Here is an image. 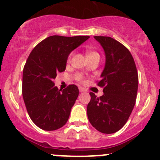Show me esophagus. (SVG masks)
<instances>
[{
    "label": "esophagus",
    "mask_w": 160,
    "mask_h": 160,
    "mask_svg": "<svg viewBox=\"0 0 160 160\" xmlns=\"http://www.w3.org/2000/svg\"><path fill=\"white\" fill-rule=\"evenodd\" d=\"M79 90H80V92H84L85 91V89L83 88H79Z\"/></svg>",
    "instance_id": "obj_1"
}]
</instances>
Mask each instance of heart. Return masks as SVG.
<instances>
[{"label":"heart","instance_id":"heart-1","mask_svg":"<svg viewBox=\"0 0 160 160\" xmlns=\"http://www.w3.org/2000/svg\"><path fill=\"white\" fill-rule=\"evenodd\" d=\"M72 53H70V54L69 55L68 59H67V61H68V62H69V61H70L71 57H72ZM99 56V54H98L97 52L92 51V50H88V51H87V56H88V57H89V56ZM74 77H75L76 80H77V81H79V82H81V83H82V82L84 81V80H83V75H82L81 73H80V72L75 74Z\"/></svg>","mask_w":160,"mask_h":160}]
</instances>
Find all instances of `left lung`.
<instances>
[{
    "label": "left lung",
    "mask_w": 160,
    "mask_h": 160,
    "mask_svg": "<svg viewBox=\"0 0 160 160\" xmlns=\"http://www.w3.org/2000/svg\"><path fill=\"white\" fill-rule=\"evenodd\" d=\"M104 50L106 63L98 81L104 88L100 98L90 92L88 116L92 126L104 134L118 132L125 125L135 106L138 76L130 51L117 40L94 36Z\"/></svg>",
    "instance_id": "1"
}]
</instances>
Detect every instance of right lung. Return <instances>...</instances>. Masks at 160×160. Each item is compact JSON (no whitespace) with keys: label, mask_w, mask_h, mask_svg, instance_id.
Masks as SVG:
<instances>
[{"label":"right lung","mask_w":160,"mask_h":160,"mask_svg":"<svg viewBox=\"0 0 160 160\" xmlns=\"http://www.w3.org/2000/svg\"><path fill=\"white\" fill-rule=\"evenodd\" d=\"M89 38L52 35L31 52L23 69L22 96L30 118L38 128L56 130L68 121L78 88L70 84L59 90L53 80L66 70L69 54Z\"/></svg>","instance_id":"add662e5"}]
</instances>
